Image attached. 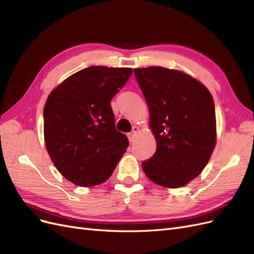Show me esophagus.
Here are the masks:
<instances>
[{"label":"esophagus","instance_id":"1","mask_svg":"<svg viewBox=\"0 0 254 254\" xmlns=\"http://www.w3.org/2000/svg\"><path fill=\"white\" fill-rule=\"evenodd\" d=\"M138 132H139V127H133V131L129 133L128 136H127L128 137V140L131 141V142L134 141L135 138H136V135H137V133H138Z\"/></svg>","mask_w":254,"mask_h":254}]
</instances>
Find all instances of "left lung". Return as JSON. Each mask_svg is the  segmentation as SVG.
Instances as JSON below:
<instances>
[{
	"instance_id": "obj_1",
	"label": "left lung",
	"mask_w": 254,
	"mask_h": 254,
	"mask_svg": "<svg viewBox=\"0 0 254 254\" xmlns=\"http://www.w3.org/2000/svg\"><path fill=\"white\" fill-rule=\"evenodd\" d=\"M146 99L154 155L141 166L155 184L179 188L204 169L216 144L214 100L206 87L182 71L163 67L134 69Z\"/></svg>"
}]
</instances>
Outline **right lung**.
Returning <instances> with one entry per match:
<instances>
[{"instance_id": "right-lung-1", "label": "right lung", "mask_w": 254, "mask_h": 254, "mask_svg": "<svg viewBox=\"0 0 254 254\" xmlns=\"http://www.w3.org/2000/svg\"><path fill=\"white\" fill-rule=\"evenodd\" d=\"M132 68L91 66L67 77L50 93L43 110L48 153L62 176L91 187L110 179L128 147L115 127L111 101Z\"/></svg>"}]
</instances>
